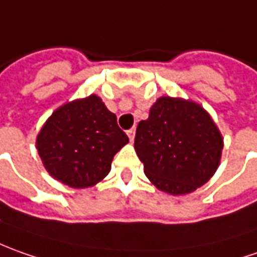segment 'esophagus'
<instances>
[{
	"label": "esophagus",
	"mask_w": 257,
	"mask_h": 257,
	"mask_svg": "<svg viewBox=\"0 0 257 257\" xmlns=\"http://www.w3.org/2000/svg\"><path fill=\"white\" fill-rule=\"evenodd\" d=\"M126 134H128L129 141H131V142H134V138H135V129H134V128L129 129V131H128V132H126Z\"/></svg>",
	"instance_id": "esophagus-1"
}]
</instances>
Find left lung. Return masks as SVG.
<instances>
[{"label": "left lung", "instance_id": "left-lung-1", "mask_svg": "<svg viewBox=\"0 0 257 257\" xmlns=\"http://www.w3.org/2000/svg\"><path fill=\"white\" fill-rule=\"evenodd\" d=\"M223 138L199 103L162 96L138 123L135 151L156 188L185 195L200 188L220 164Z\"/></svg>", "mask_w": 257, "mask_h": 257}]
</instances>
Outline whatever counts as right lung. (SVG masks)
Segmentation results:
<instances>
[{"label":"right lung","mask_w":257,"mask_h":257,"mask_svg":"<svg viewBox=\"0 0 257 257\" xmlns=\"http://www.w3.org/2000/svg\"><path fill=\"white\" fill-rule=\"evenodd\" d=\"M128 142L116 115L99 96L89 95L52 112L37 137V149L54 179L82 189L109 173L113 156Z\"/></svg>","instance_id":"1"}]
</instances>
